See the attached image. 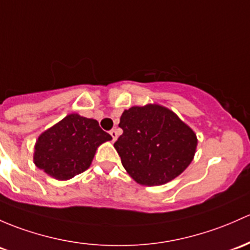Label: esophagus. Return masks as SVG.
<instances>
[{"label":"esophagus","mask_w":250,"mask_h":250,"mask_svg":"<svg viewBox=\"0 0 250 250\" xmlns=\"http://www.w3.org/2000/svg\"><path fill=\"white\" fill-rule=\"evenodd\" d=\"M110 135L112 136V141H116L117 138H118V132H117V129L110 130Z\"/></svg>","instance_id":"esophagus-1"}]
</instances>
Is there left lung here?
<instances>
[{"instance_id": "left-lung-1", "label": "left lung", "mask_w": 250, "mask_h": 250, "mask_svg": "<svg viewBox=\"0 0 250 250\" xmlns=\"http://www.w3.org/2000/svg\"><path fill=\"white\" fill-rule=\"evenodd\" d=\"M118 127L123 134L114 147L125 171L139 185H165L193 162L198 146L195 132L163 105L125 110Z\"/></svg>"}]
</instances>
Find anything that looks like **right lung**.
Listing matches in <instances>:
<instances>
[{
    "mask_svg": "<svg viewBox=\"0 0 250 250\" xmlns=\"http://www.w3.org/2000/svg\"><path fill=\"white\" fill-rule=\"evenodd\" d=\"M111 139L97 120L69 114L38 136L33 163L55 180H70L86 171L97 148Z\"/></svg>",
    "mask_w": 250,
    "mask_h": 250,
    "instance_id": "obj_1",
    "label": "right lung"
}]
</instances>
